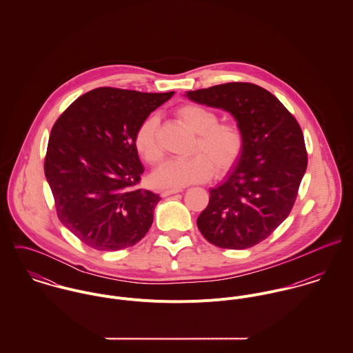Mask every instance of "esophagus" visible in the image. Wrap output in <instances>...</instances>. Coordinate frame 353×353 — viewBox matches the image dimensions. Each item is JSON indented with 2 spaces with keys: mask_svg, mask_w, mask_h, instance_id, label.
I'll use <instances>...</instances> for the list:
<instances>
[{
  "mask_svg": "<svg viewBox=\"0 0 353 353\" xmlns=\"http://www.w3.org/2000/svg\"><path fill=\"white\" fill-rule=\"evenodd\" d=\"M182 189H168V190H163L161 192V197H168L171 194H176V193H181Z\"/></svg>",
  "mask_w": 353,
  "mask_h": 353,
  "instance_id": "esophagus-1",
  "label": "esophagus"
}]
</instances>
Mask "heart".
<instances>
[{
  "instance_id": "1",
  "label": "heart",
  "mask_w": 353,
  "mask_h": 353,
  "mask_svg": "<svg viewBox=\"0 0 353 353\" xmlns=\"http://www.w3.org/2000/svg\"><path fill=\"white\" fill-rule=\"evenodd\" d=\"M176 118L197 134L192 145V157L164 161L152 174L157 188L181 189L208 181L213 172L224 176L239 161L245 150V133L235 122H219V115L196 103H185L175 111ZM134 145L140 156L150 164L163 159L159 141V118L147 117L136 130Z\"/></svg>"
}]
</instances>
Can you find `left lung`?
<instances>
[{"instance_id": "left-lung-1", "label": "left lung", "mask_w": 353, "mask_h": 353, "mask_svg": "<svg viewBox=\"0 0 353 353\" xmlns=\"http://www.w3.org/2000/svg\"><path fill=\"white\" fill-rule=\"evenodd\" d=\"M186 97L230 111L245 133L243 153L228 178L210 189L199 230L217 248H252L288 217L296 201L307 168L302 129L281 101L252 83H225Z\"/></svg>"}]
</instances>
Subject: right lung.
<instances>
[{
	"label": "right lung",
	"mask_w": 353,
	"mask_h": 353,
	"mask_svg": "<svg viewBox=\"0 0 353 353\" xmlns=\"http://www.w3.org/2000/svg\"><path fill=\"white\" fill-rule=\"evenodd\" d=\"M172 95L101 87L77 98L55 121L45 175L59 221L84 245L122 250L150 231L160 197L139 188L144 167L134 134Z\"/></svg>",
	"instance_id": "1"
}]
</instances>
